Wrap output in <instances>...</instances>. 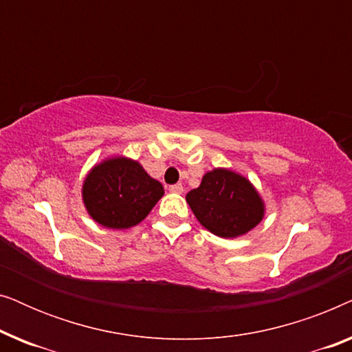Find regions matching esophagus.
Listing matches in <instances>:
<instances>
[{
  "label": "esophagus",
  "instance_id": "1",
  "mask_svg": "<svg viewBox=\"0 0 352 352\" xmlns=\"http://www.w3.org/2000/svg\"><path fill=\"white\" fill-rule=\"evenodd\" d=\"M182 190H184V187H182V184H173V186H170V192H173V194H182Z\"/></svg>",
  "mask_w": 352,
  "mask_h": 352
}]
</instances>
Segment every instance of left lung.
<instances>
[{
    "instance_id": "1",
    "label": "left lung",
    "mask_w": 352,
    "mask_h": 352,
    "mask_svg": "<svg viewBox=\"0 0 352 352\" xmlns=\"http://www.w3.org/2000/svg\"><path fill=\"white\" fill-rule=\"evenodd\" d=\"M200 224L223 239L253 229L263 219L261 197L248 179L229 170L206 173L201 184L186 195Z\"/></svg>"
}]
</instances>
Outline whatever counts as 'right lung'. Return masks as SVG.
Masks as SVG:
<instances>
[{"instance_id":"add662e5","label":"right lung","mask_w":352,"mask_h":352,"mask_svg":"<svg viewBox=\"0 0 352 352\" xmlns=\"http://www.w3.org/2000/svg\"><path fill=\"white\" fill-rule=\"evenodd\" d=\"M163 195L138 162L117 157L94 166L83 184V201L91 218L109 229L141 223Z\"/></svg>"}]
</instances>
